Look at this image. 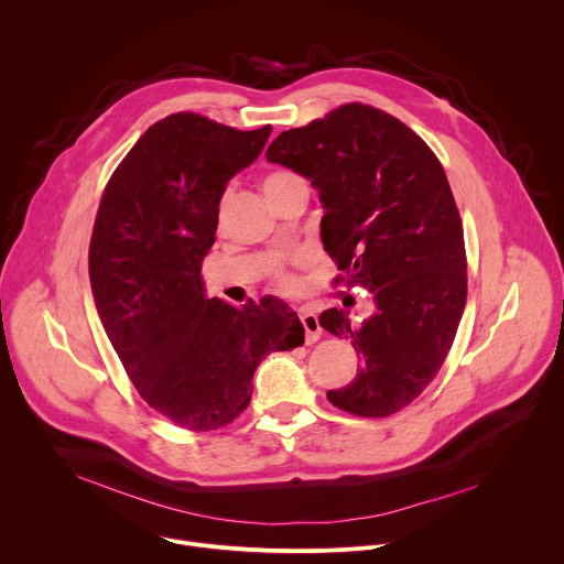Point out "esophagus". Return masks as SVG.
<instances>
[{"instance_id": "esophagus-1", "label": "esophagus", "mask_w": 564, "mask_h": 564, "mask_svg": "<svg viewBox=\"0 0 564 564\" xmlns=\"http://www.w3.org/2000/svg\"><path fill=\"white\" fill-rule=\"evenodd\" d=\"M299 318H301V326L305 330V344H314L321 337V326H318L316 314L307 307H301Z\"/></svg>"}]
</instances>
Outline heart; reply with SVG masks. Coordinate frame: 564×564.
<instances>
[{
    "label": "heart",
    "mask_w": 564,
    "mask_h": 564,
    "mask_svg": "<svg viewBox=\"0 0 564 564\" xmlns=\"http://www.w3.org/2000/svg\"><path fill=\"white\" fill-rule=\"evenodd\" d=\"M292 176H294V174H290V172H274V174H270V176L265 178L263 189H268V187H272V185H276V183H281V181H288V178H292ZM283 283L290 285V279L283 276Z\"/></svg>",
    "instance_id": "1"
}]
</instances>
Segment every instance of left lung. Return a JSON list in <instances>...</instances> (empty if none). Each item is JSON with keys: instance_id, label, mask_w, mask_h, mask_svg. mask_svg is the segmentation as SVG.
<instances>
[{"instance_id": "8db88e82", "label": "left lung", "mask_w": 564, "mask_h": 564, "mask_svg": "<svg viewBox=\"0 0 564 564\" xmlns=\"http://www.w3.org/2000/svg\"><path fill=\"white\" fill-rule=\"evenodd\" d=\"M265 158L312 183L326 252L375 299L359 328L346 310L318 316L361 359L348 386L328 390L330 404L359 417L401 411L440 372L466 305L464 229L444 167L413 129L359 102L283 131Z\"/></svg>"}]
</instances>
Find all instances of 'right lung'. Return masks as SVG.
Segmentation results:
<instances>
[{"label": "right lung", "instance_id": "right-lung-1", "mask_svg": "<svg viewBox=\"0 0 564 564\" xmlns=\"http://www.w3.org/2000/svg\"><path fill=\"white\" fill-rule=\"evenodd\" d=\"M270 133L172 113L138 138L98 207L89 246L98 316L140 397L187 431L234 422L265 355L303 344L285 301L234 307L207 299L200 276L225 187Z\"/></svg>", "mask_w": 564, "mask_h": 564}]
</instances>
